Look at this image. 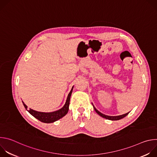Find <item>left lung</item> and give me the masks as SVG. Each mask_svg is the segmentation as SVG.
Instances as JSON below:
<instances>
[{"label":"left lung","instance_id":"8db88e82","mask_svg":"<svg viewBox=\"0 0 157 157\" xmlns=\"http://www.w3.org/2000/svg\"><path fill=\"white\" fill-rule=\"evenodd\" d=\"M93 107H94V109L95 110V111L96 112V113L101 117H102L103 118H105L106 119H108V120H110V121H118V120H120L124 117H125V116H127L128 115V114L129 113H127L125 114H123V115H121V116H106L104 114H102L101 113H100V112L99 110H98L93 105Z\"/></svg>","mask_w":157,"mask_h":157}]
</instances>
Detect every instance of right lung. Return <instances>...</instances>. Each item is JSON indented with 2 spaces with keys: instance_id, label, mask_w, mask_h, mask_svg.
Segmentation results:
<instances>
[{
  "instance_id": "obj_1",
  "label": "right lung",
  "mask_w": 157,
  "mask_h": 157,
  "mask_svg": "<svg viewBox=\"0 0 157 157\" xmlns=\"http://www.w3.org/2000/svg\"><path fill=\"white\" fill-rule=\"evenodd\" d=\"M73 87L74 86H73L71 91L68 94V98H67L66 101L64 106L61 109H60L56 111L52 112V113H41V112H38V111L34 110L32 109L27 110V106L24 104V102L23 101H22V102H23V104H24L25 108L26 109V110H27L29 113L32 116H33L34 117H35L40 121L44 122V123H48V124L53 123V122L60 119L61 118L63 117L67 113H68V110H69L70 98L71 96V93L73 92Z\"/></svg>"
}]
</instances>
